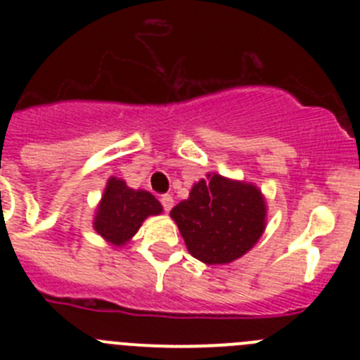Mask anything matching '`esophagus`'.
Here are the masks:
<instances>
[{
	"label": "esophagus",
	"mask_w": 360,
	"mask_h": 360,
	"mask_svg": "<svg viewBox=\"0 0 360 360\" xmlns=\"http://www.w3.org/2000/svg\"><path fill=\"white\" fill-rule=\"evenodd\" d=\"M160 203H162V207H164V211L169 212L171 209H173V205H174V200H173V196H171V195H164L160 198Z\"/></svg>",
	"instance_id": "obj_1"
}]
</instances>
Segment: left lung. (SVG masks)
<instances>
[{
	"label": "left lung",
	"mask_w": 360,
	"mask_h": 360,
	"mask_svg": "<svg viewBox=\"0 0 360 360\" xmlns=\"http://www.w3.org/2000/svg\"><path fill=\"white\" fill-rule=\"evenodd\" d=\"M171 218L191 256L207 265H224L249 252L262 238L266 203L252 184L209 173L193 186L189 198L174 205Z\"/></svg>",
	"instance_id": "8db88e82"
}]
</instances>
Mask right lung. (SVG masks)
I'll return each mask as SVG.
<instances>
[{
    "instance_id": "obj_1",
    "label": "right lung",
    "mask_w": 360,
    "mask_h": 360,
    "mask_svg": "<svg viewBox=\"0 0 360 360\" xmlns=\"http://www.w3.org/2000/svg\"><path fill=\"white\" fill-rule=\"evenodd\" d=\"M162 205L151 193L131 189L124 180L111 176L97 205L94 229L111 245L131 240L148 216L160 214Z\"/></svg>"
}]
</instances>
